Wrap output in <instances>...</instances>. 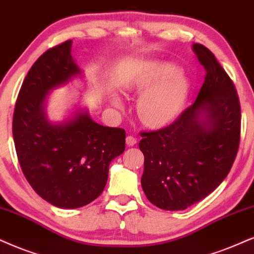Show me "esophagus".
Wrapping results in <instances>:
<instances>
[{"label": "esophagus", "mask_w": 254, "mask_h": 254, "mask_svg": "<svg viewBox=\"0 0 254 254\" xmlns=\"http://www.w3.org/2000/svg\"><path fill=\"white\" fill-rule=\"evenodd\" d=\"M125 140H127V145H129V146H133L134 144L137 143V138L133 136H127Z\"/></svg>", "instance_id": "1"}]
</instances>
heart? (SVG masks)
Listing matches in <instances>:
<instances>
[{
  "label": "heart",
  "mask_w": 254,
  "mask_h": 254,
  "mask_svg": "<svg viewBox=\"0 0 254 254\" xmlns=\"http://www.w3.org/2000/svg\"><path fill=\"white\" fill-rule=\"evenodd\" d=\"M173 71L175 66L170 64L155 69H146L130 77L125 86L127 89H146ZM188 90L189 82L184 73L179 71L172 73L140 95L137 102L138 117L147 127H159L169 123L177 116L184 105ZM112 104L115 107L122 105L118 97H112Z\"/></svg>",
  "instance_id": "heart-1"
}]
</instances>
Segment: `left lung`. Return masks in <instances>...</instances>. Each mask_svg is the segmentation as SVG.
<instances>
[{
  "label": "left lung",
  "mask_w": 254,
  "mask_h": 254,
  "mask_svg": "<svg viewBox=\"0 0 254 254\" xmlns=\"http://www.w3.org/2000/svg\"><path fill=\"white\" fill-rule=\"evenodd\" d=\"M193 51L206 75L195 102L172 124L140 132L142 188L166 211L185 210L229 175L240 140V103L236 86L216 56L201 44Z\"/></svg>",
  "instance_id": "8db88e82"
}]
</instances>
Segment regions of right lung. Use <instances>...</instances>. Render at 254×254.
<instances>
[{"mask_svg":"<svg viewBox=\"0 0 254 254\" xmlns=\"http://www.w3.org/2000/svg\"><path fill=\"white\" fill-rule=\"evenodd\" d=\"M71 43L65 41L38 57L22 83L12 118L24 177L40 197L61 208L95 200L107 184L111 160L125 150V131L96 123L88 111L62 123L48 120L49 92L82 73L72 60Z\"/></svg>","mask_w":254,"mask_h":254,"instance_id":"right-lung-1","label":"right lung"}]
</instances>
